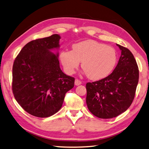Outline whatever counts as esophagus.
Returning a JSON list of instances; mask_svg holds the SVG:
<instances>
[{
    "label": "esophagus",
    "mask_w": 149,
    "mask_h": 149,
    "mask_svg": "<svg viewBox=\"0 0 149 149\" xmlns=\"http://www.w3.org/2000/svg\"><path fill=\"white\" fill-rule=\"evenodd\" d=\"M81 83H82V82L80 80L77 79H76L75 80V84L76 85V86H79V85L81 84Z\"/></svg>",
    "instance_id": "34e87169"
}]
</instances>
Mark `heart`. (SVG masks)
Segmentation results:
<instances>
[{"instance_id":"obj_1","label":"heart","mask_w":149,"mask_h":149,"mask_svg":"<svg viewBox=\"0 0 149 149\" xmlns=\"http://www.w3.org/2000/svg\"><path fill=\"white\" fill-rule=\"evenodd\" d=\"M60 60L68 74H74L82 61L81 67L92 80L106 77L116 65L115 49L93 40H88L72 45V50H62Z\"/></svg>"}]
</instances>
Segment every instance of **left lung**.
Listing matches in <instances>:
<instances>
[{
    "label": "left lung",
    "instance_id": "8db88e82",
    "mask_svg": "<svg viewBox=\"0 0 149 149\" xmlns=\"http://www.w3.org/2000/svg\"><path fill=\"white\" fill-rule=\"evenodd\" d=\"M121 56L116 68L102 79L87 83L88 108L100 118H112L125 112L132 102L139 80V70L133 54L116 44Z\"/></svg>",
    "mask_w": 149,
    "mask_h": 149
}]
</instances>
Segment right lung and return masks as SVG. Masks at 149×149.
Returning a JSON list of instances; mask_svg holds the SVG:
<instances>
[{
  "label": "right lung",
  "mask_w": 149,
  "mask_h": 149,
  "mask_svg": "<svg viewBox=\"0 0 149 149\" xmlns=\"http://www.w3.org/2000/svg\"><path fill=\"white\" fill-rule=\"evenodd\" d=\"M57 34L27 43L13 66L12 90L17 102L30 115L46 118L61 109L66 93L74 86V77L60 68Z\"/></svg>",
  "instance_id": "obj_1"
}]
</instances>
